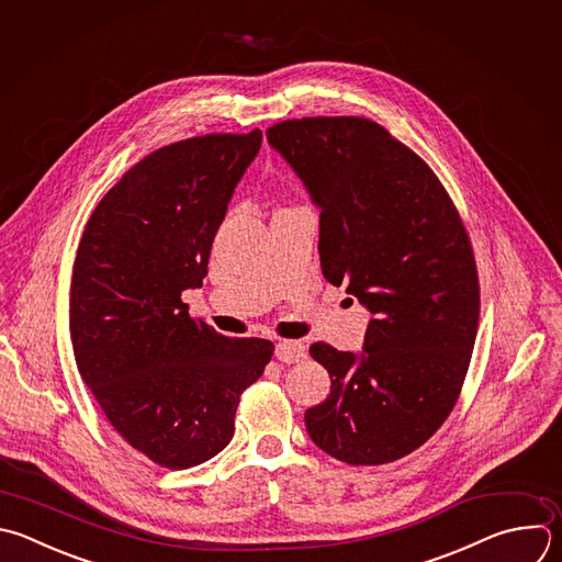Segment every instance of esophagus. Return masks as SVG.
<instances>
[{
	"label": "esophagus",
	"instance_id": "esophagus-1",
	"mask_svg": "<svg viewBox=\"0 0 562 562\" xmlns=\"http://www.w3.org/2000/svg\"><path fill=\"white\" fill-rule=\"evenodd\" d=\"M276 357H278L280 361H284V363H295V361H300V359L306 357V348H304V344H300V341H289V339H284V341H278V346H276Z\"/></svg>",
	"mask_w": 562,
	"mask_h": 562
}]
</instances>
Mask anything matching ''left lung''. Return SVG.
<instances>
[{
  "label": "left lung",
  "mask_w": 562,
  "mask_h": 562,
  "mask_svg": "<svg viewBox=\"0 0 562 562\" xmlns=\"http://www.w3.org/2000/svg\"><path fill=\"white\" fill-rule=\"evenodd\" d=\"M319 207L322 273L372 319L363 352L315 341L328 397L304 415L317 448L382 465L450 417L479 328V273L465 225L430 165L363 116H304L267 130Z\"/></svg>",
  "instance_id": "1"
}]
</instances>
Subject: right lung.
<instances>
[{"mask_svg":"<svg viewBox=\"0 0 562 562\" xmlns=\"http://www.w3.org/2000/svg\"><path fill=\"white\" fill-rule=\"evenodd\" d=\"M262 132L205 134L147 154L94 207L72 269L77 368L110 426L169 470L234 437L240 395L273 344L225 337L182 302L207 276L214 236Z\"/></svg>","mask_w":562,"mask_h":562,"instance_id":"right-lung-1","label":"right lung"}]
</instances>
